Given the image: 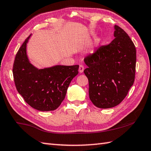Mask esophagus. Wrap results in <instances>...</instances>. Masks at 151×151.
Returning <instances> with one entry per match:
<instances>
[{
  "label": "esophagus",
  "mask_w": 151,
  "mask_h": 151,
  "mask_svg": "<svg viewBox=\"0 0 151 151\" xmlns=\"http://www.w3.org/2000/svg\"><path fill=\"white\" fill-rule=\"evenodd\" d=\"M84 66L82 65H81L79 66V72L82 73L84 72Z\"/></svg>",
  "instance_id": "esophagus-1"
}]
</instances>
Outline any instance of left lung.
<instances>
[{"label":"left lung","instance_id":"1","mask_svg":"<svg viewBox=\"0 0 151 151\" xmlns=\"http://www.w3.org/2000/svg\"><path fill=\"white\" fill-rule=\"evenodd\" d=\"M114 36L110 43L100 46L84 58L89 99L100 108L121 103L135 79L136 47L129 35L117 25Z\"/></svg>","mask_w":151,"mask_h":151}]
</instances>
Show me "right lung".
<instances>
[{
	"label": "right lung",
	"instance_id": "add662e5",
	"mask_svg": "<svg viewBox=\"0 0 151 151\" xmlns=\"http://www.w3.org/2000/svg\"><path fill=\"white\" fill-rule=\"evenodd\" d=\"M28 36L15 55L13 75L16 89L31 107L52 111L65 99L70 81L78 73V65H56L37 69L28 62L26 52Z\"/></svg>",
	"mask_w": 151,
	"mask_h": 151
}]
</instances>
